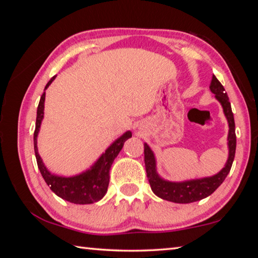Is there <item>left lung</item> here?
<instances>
[{
  "label": "left lung",
  "mask_w": 258,
  "mask_h": 258,
  "mask_svg": "<svg viewBox=\"0 0 258 258\" xmlns=\"http://www.w3.org/2000/svg\"><path fill=\"white\" fill-rule=\"evenodd\" d=\"M212 92L215 94L216 99L221 102L223 107L224 113L228 118L229 123V159L226 161L225 167L222 171L212 177H205L200 180H191L186 182H169L165 181L158 176L156 172V160L155 156L152 154L149 146L145 145V164L147 176L149 178V183L151 190L154 191L156 196L164 200H168L172 203L177 204H190L198 202L204 198L211 196L218 186H220L232 166L234 155H235V146H237V138H235V125L231 103L229 101V97L225 92V89L221 84L220 81L215 76H213L211 86H209Z\"/></svg>",
  "instance_id": "obj_1"
}]
</instances>
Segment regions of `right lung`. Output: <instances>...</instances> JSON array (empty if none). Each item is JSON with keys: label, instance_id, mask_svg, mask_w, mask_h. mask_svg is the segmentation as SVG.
<instances>
[{"label": "right lung", "instance_id": "obj_1", "mask_svg": "<svg viewBox=\"0 0 258 258\" xmlns=\"http://www.w3.org/2000/svg\"><path fill=\"white\" fill-rule=\"evenodd\" d=\"M55 76L47 82L45 90L49 87ZM44 100L45 92H43L40 103L37 107V116H36V125H35L34 131V150L35 156H36V161L38 169L44 178L46 184L50 186V189L54 192L60 198L67 200L69 203L78 204V205H86L93 204L99 202L108 190L109 185V171L112 165L113 159L116 158L117 155L119 154L121 148L124 146L126 140L132 137V133L127 131L124 133L119 139H117L112 145L108 148L106 152L100 157L99 160L95 163L92 168L82 173L80 175L72 176V177H62L56 176L51 174L47 171L46 167L43 164L40 155L37 152V134L40 131V126L44 115Z\"/></svg>", "mask_w": 258, "mask_h": 258}]
</instances>
